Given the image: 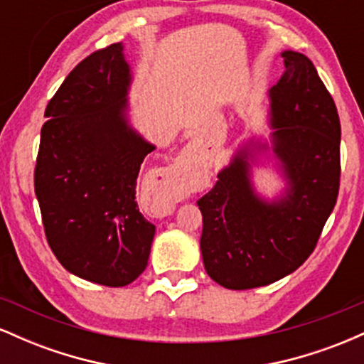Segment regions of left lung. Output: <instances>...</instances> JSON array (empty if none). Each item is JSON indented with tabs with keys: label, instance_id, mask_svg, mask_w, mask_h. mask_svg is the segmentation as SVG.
<instances>
[{
	"label": "left lung",
	"instance_id": "obj_1",
	"mask_svg": "<svg viewBox=\"0 0 364 364\" xmlns=\"http://www.w3.org/2000/svg\"><path fill=\"white\" fill-rule=\"evenodd\" d=\"M286 72L270 89V141L287 186L267 202L255 193L250 161L269 149L248 144L198 200L203 265L228 289L267 286L313 253L336 207L341 181V121L313 63L284 51Z\"/></svg>",
	"mask_w": 364,
	"mask_h": 364
}]
</instances>
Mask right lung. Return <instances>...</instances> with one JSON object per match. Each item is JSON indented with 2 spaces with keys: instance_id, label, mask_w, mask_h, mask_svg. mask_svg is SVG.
<instances>
[{
  "instance_id": "right-lung-1",
  "label": "right lung",
  "mask_w": 364,
  "mask_h": 364,
  "mask_svg": "<svg viewBox=\"0 0 364 364\" xmlns=\"http://www.w3.org/2000/svg\"><path fill=\"white\" fill-rule=\"evenodd\" d=\"M129 83L121 43L78 63L46 107L34 171L53 253L68 272L109 287L144 272L156 235L135 200L156 147L129 127Z\"/></svg>"
}]
</instances>
